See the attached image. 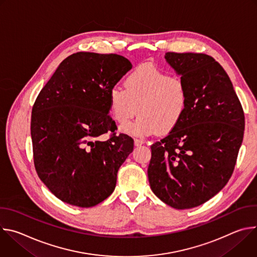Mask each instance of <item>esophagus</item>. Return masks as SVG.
<instances>
[{"mask_svg": "<svg viewBox=\"0 0 257 257\" xmlns=\"http://www.w3.org/2000/svg\"><path fill=\"white\" fill-rule=\"evenodd\" d=\"M143 143H144V140H143V139H140V138H135V139H134V144H135V146L142 145Z\"/></svg>", "mask_w": 257, "mask_h": 257, "instance_id": "obj_1", "label": "esophagus"}]
</instances>
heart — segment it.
<instances>
[{"mask_svg":"<svg viewBox=\"0 0 257 257\" xmlns=\"http://www.w3.org/2000/svg\"><path fill=\"white\" fill-rule=\"evenodd\" d=\"M109 108L116 122L125 124L137 113L139 118L121 127L131 135H151L172 131L184 116L188 105V90L182 78L170 76L152 64L132 71L124 88L109 91Z\"/></svg>","mask_w":257,"mask_h":257,"instance_id":"1","label":"heart"}]
</instances>
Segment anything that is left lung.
<instances>
[{
  "label": "left lung",
  "mask_w": 257,
  "mask_h": 257,
  "mask_svg": "<svg viewBox=\"0 0 257 257\" xmlns=\"http://www.w3.org/2000/svg\"><path fill=\"white\" fill-rule=\"evenodd\" d=\"M165 59L184 80L188 105L169 135L151 146L148 175L163 202L187 209L209 200L230 180L245 118L228 74L212 57L169 52Z\"/></svg>",
  "instance_id": "left-lung-1"
}]
</instances>
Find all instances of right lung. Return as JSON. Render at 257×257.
Here are the masks:
<instances>
[{
    "instance_id": "add662e5",
    "label": "right lung",
    "mask_w": 257,
    "mask_h": 257,
    "mask_svg": "<svg viewBox=\"0 0 257 257\" xmlns=\"http://www.w3.org/2000/svg\"><path fill=\"white\" fill-rule=\"evenodd\" d=\"M131 68L116 54H73L36 97L30 124L34 167L60 200L91 207L115 190L134 140L116 135L108 95ZM108 131L113 133L109 140L97 139Z\"/></svg>"
}]
</instances>
